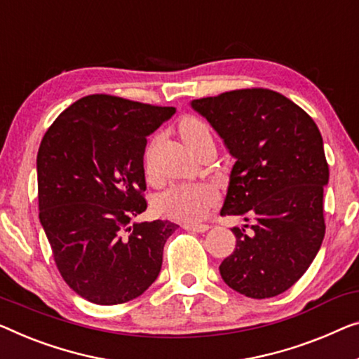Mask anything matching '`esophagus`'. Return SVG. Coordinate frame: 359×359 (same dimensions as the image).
I'll use <instances>...</instances> for the list:
<instances>
[{
    "label": "esophagus",
    "instance_id": "1",
    "mask_svg": "<svg viewBox=\"0 0 359 359\" xmlns=\"http://www.w3.org/2000/svg\"><path fill=\"white\" fill-rule=\"evenodd\" d=\"M184 229L189 232L201 233V232H206L208 229H210V226H206V224H184Z\"/></svg>",
    "mask_w": 359,
    "mask_h": 359
}]
</instances>
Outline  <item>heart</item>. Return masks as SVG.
Returning a JSON list of instances; mask_svg holds the SVG:
<instances>
[{
	"label": "heart",
	"instance_id": "heart-1",
	"mask_svg": "<svg viewBox=\"0 0 359 359\" xmlns=\"http://www.w3.org/2000/svg\"><path fill=\"white\" fill-rule=\"evenodd\" d=\"M179 132L182 140L194 153L212 140L210 128L196 117H185L179 124ZM216 198V190L210 185H175L154 198V210L159 216L175 221L200 222Z\"/></svg>",
	"mask_w": 359,
	"mask_h": 359
}]
</instances>
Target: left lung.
Returning a JSON list of instances; mask_svg holds the SVG:
<instances>
[{
    "instance_id": "8db88e82",
    "label": "left lung",
    "mask_w": 359,
    "mask_h": 359,
    "mask_svg": "<svg viewBox=\"0 0 359 359\" xmlns=\"http://www.w3.org/2000/svg\"><path fill=\"white\" fill-rule=\"evenodd\" d=\"M235 158L222 216L255 219L233 227L237 245L219 266L224 282L263 299L288 290L323 243V137L298 104L267 88H243L191 101Z\"/></svg>"
}]
</instances>
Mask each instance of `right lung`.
Returning <instances> with one entry per match:
<instances>
[{"instance_id": "obj_1", "label": "right lung", "mask_w": 359, "mask_h": 359, "mask_svg": "<svg viewBox=\"0 0 359 359\" xmlns=\"http://www.w3.org/2000/svg\"><path fill=\"white\" fill-rule=\"evenodd\" d=\"M175 108L88 95L64 109L36 154L40 222L69 287L96 304L140 297L179 226L132 222L147 210V137Z\"/></svg>"}]
</instances>
